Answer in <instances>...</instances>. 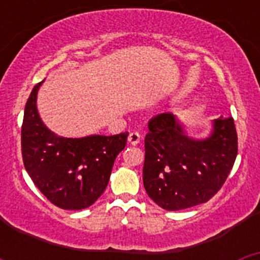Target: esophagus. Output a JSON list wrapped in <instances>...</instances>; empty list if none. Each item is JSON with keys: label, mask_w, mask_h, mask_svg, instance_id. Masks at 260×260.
I'll list each match as a JSON object with an SVG mask.
<instances>
[{"label": "esophagus", "mask_w": 260, "mask_h": 260, "mask_svg": "<svg viewBox=\"0 0 260 260\" xmlns=\"http://www.w3.org/2000/svg\"><path fill=\"white\" fill-rule=\"evenodd\" d=\"M128 143L133 144V146H137L139 142H141V134L138 132H133L128 134V138H127Z\"/></svg>", "instance_id": "1"}]
</instances>
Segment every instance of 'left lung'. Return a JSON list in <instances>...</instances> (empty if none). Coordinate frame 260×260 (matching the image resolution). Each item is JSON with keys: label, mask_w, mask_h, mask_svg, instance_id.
<instances>
[{"label": "left lung", "mask_w": 260, "mask_h": 260, "mask_svg": "<svg viewBox=\"0 0 260 260\" xmlns=\"http://www.w3.org/2000/svg\"><path fill=\"white\" fill-rule=\"evenodd\" d=\"M144 138L143 183L147 194L167 211L194 207L221 189L237 156V133L232 117L212 121L211 134L197 139L178 117L151 118Z\"/></svg>", "instance_id": "8db88e82"}]
</instances>
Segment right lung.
<instances>
[{
    "mask_svg": "<svg viewBox=\"0 0 260 260\" xmlns=\"http://www.w3.org/2000/svg\"><path fill=\"white\" fill-rule=\"evenodd\" d=\"M44 80L31 91L22 125L24 168L39 190L62 210H84L104 192L117 155L128 133L65 138L54 134L39 116L36 99Z\"/></svg>",
    "mask_w": 260,
    "mask_h": 260,
    "instance_id": "right-lung-1",
    "label": "right lung"
}]
</instances>
